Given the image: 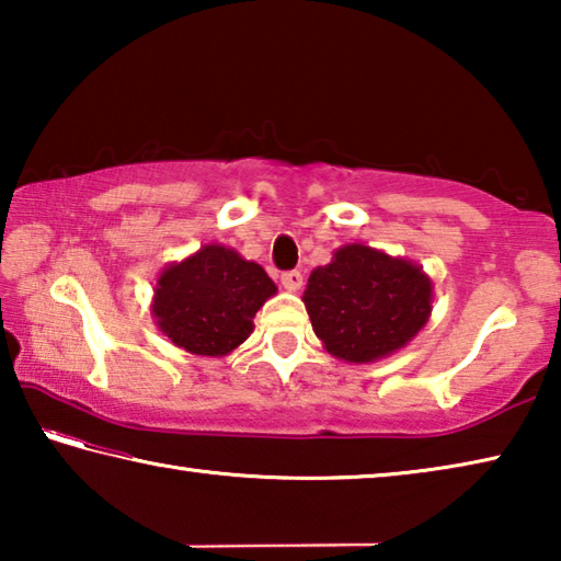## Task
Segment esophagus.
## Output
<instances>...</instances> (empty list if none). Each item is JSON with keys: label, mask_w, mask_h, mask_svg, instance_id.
I'll list each match as a JSON object with an SVG mask.
<instances>
[{"label": "esophagus", "mask_w": 561, "mask_h": 561, "mask_svg": "<svg viewBox=\"0 0 561 561\" xmlns=\"http://www.w3.org/2000/svg\"><path fill=\"white\" fill-rule=\"evenodd\" d=\"M301 284H304L301 272L291 270V272H284V274H282V287L287 289V291H299Z\"/></svg>", "instance_id": "esophagus-1"}]
</instances>
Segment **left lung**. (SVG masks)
Here are the masks:
<instances>
[{
  "mask_svg": "<svg viewBox=\"0 0 561 561\" xmlns=\"http://www.w3.org/2000/svg\"><path fill=\"white\" fill-rule=\"evenodd\" d=\"M301 301L331 356L374 364L405 348L428 324L433 279L421 264L354 242L309 274Z\"/></svg>",
  "mask_w": 561,
  "mask_h": 561,
  "instance_id": "1",
  "label": "left lung"
}]
</instances>
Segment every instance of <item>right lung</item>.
I'll use <instances>...</instances> for the list:
<instances>
[{
	"mask_svg": "<svg viewBox=\"0 0 561 561\" xmlns=\"http://www.w3.org/2000/svg\"><path fill=\"white\" fill-rule=\"evenodd\" d=\"M274 294L277 284L257 262L210 242L158 274L150 314L178 348L222 358L250 339L254 314Z\"/></svg>",
	"mask_w": 561,
	"mask_h": 561,
	"instance_id": "1",
	"label": "right lung"
}]
</instances>
